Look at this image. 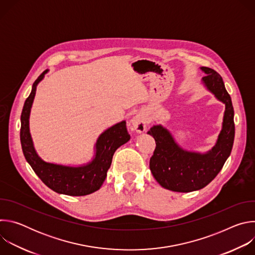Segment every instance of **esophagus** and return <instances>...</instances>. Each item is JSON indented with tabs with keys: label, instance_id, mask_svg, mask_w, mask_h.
<instances>
[{
	"label": "esophagus",
	"instance_id": "obj_1",
	"mask_svg": "<svg viewBox=\"0 0 255 255\" xmlns=\"http://www.w3.org/2000/svg\"><path fill=\"white\" fill-rule=\"evenodd\" d=\"M131 124L133 129L138 132V133H142L145 130H146V124H147V118L144 114L139 113L137 115H135L132 120H131Z\"/></svg>",
	"mask_w": 255,
	"mask_h": 255
}]
</instances>
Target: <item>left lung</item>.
<instances>
[{
	"instance_id": "obj_1",
	"label": "left lung",
	"mask_w": 255,
	"mask_h": 255,
	"mask_svg": "<svg viewBox=\"0 0 255 255\" xmlns=\"http://www.w3.org/2000/svg\"><path fill=\"white\" fill-rule=\"evenodd\" d=\"M201 69L206 74L202 79L205 88L225 104L222 130L212 149L201 153L181 148L171 133L160 124L152 126L147 132L156 143L149 162L152 175L162 188L172 192L189 193L205 188L220 172L233 146L235 126L230 95L217 71L205 66Z\"/></svg>"
}]
</instances>
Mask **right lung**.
<instances>
[{"label": "right lung", "mask_w": 255, "mask_h": 255, "mask_svg": "<svg viewBox=\"0 0 255 255\" xmlns=\"http://www.w3.org/2000/svg\"><path fill=\"white\" fill-rule=\"evenodd\" d=\"M44 70L32 86V91L24 103L21 114L20 140L27 162L35 173L52 191L67 196H86L98 191L107 176L115 151L130 140L126 121L119 122L105 130L95 144L93 159L83 165L70 166L44 161L34 148L29 129V117L36 94V88L44 79Z\"/></svg>", "instance_id": "1"}]
</instances>
